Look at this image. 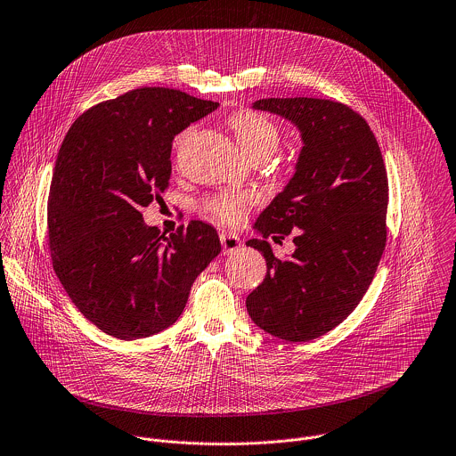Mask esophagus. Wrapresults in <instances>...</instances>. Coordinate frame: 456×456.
I'll use <instances>...</instances> for the list:
<instances>
[{"label":"esophagus","instance_id":"1","mask_svg":"<svg viewBox=\"0 0 456 456\" xmlns=\"http://www.w3.org/2000/svg\"><path fill=\"white\" fill-rule=\"evenodd\" d=\"M220 241H222L224 254H232V252H236L241 247V240L234 232H222L220 234Z\"/></svg>","mask_w":456,"mask_h":456}]
</instances>
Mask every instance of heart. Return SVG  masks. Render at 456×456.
<instances>
[{
    "label": "heart",
    "instance_id": "heart-1",
    "mask_svg": "<svg viewBox=\"0 0 456 456\" xmlns=\"http://www.w3.org/2000/svg\"><path fill=\"white\" fill-rule=\"evenodd\" d=\"M229 126L234 131L241 151L248 158H254V156L270 158L281 143L279 126L266 115L257 113L254 110L234 111L229 117ZM190 131L191 129H188L175 140L177 147L183 143V140ZM256 202H257V195L254 191L224 190V191H216L213 195L204 197L199 202V211L204 216H209L225 225H240L247 218L248 211L256 206Z\"/></svg>",
    "mask_w": 456,
    "mask_h": 456
}]
</instances>
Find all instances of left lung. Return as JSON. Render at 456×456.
Masks as SVG:
<instances>
[{
  "instance_id": "left-lung-1",
  "label": "left lung",
  "mask_w": 456,
  "mask_h": 456,
  "mask_svg": "<svg viewBox=\"0 0 456 456\" xmlns=\"http://www.w3.org/2000/svg\"><path fill=\"white\" fill-rule=\"evenodd\" d=\"M252 108L291 120L304 147L295 175L254 225L263 238L247 241L268 268L247 311L265 332L302 343L343 323L368 291L387 240V172L368 122L343 102L270 97ZM291 230L296 252L279 260L265 238Z\"/></svg>"
}]
</instances>
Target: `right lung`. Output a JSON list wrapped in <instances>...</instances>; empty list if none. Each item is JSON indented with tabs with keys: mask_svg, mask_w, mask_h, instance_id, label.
I'll return each instance as SVG.
<instances>
[{
	"mask_svg": "<svg viewBox=\"0 0 456 456\" xmlns=\"http://www.w3.org/2000/svg\"><path fill=\"white\" fill-rule=\"evenodd\" d=\"M216 106L142 86L92 106L63 138L47 200L53 268L77 311L111 338L174 325L193 281L222 250L200 220L167 236L140 211L168 186L174 136Z\"/></svg>",
	"mask_w": 456,
	"mask_h": 456,
	"instance_id": "add662e5",
	"label": "right lung"
}]
</instances>
